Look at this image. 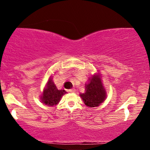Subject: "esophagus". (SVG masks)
<instances>
[{
	"label": "esophagus",
	"instance_id": "obj_1",
	"mask_svg": "<svg viewBox=\"0 0 150 150\" xmlns=\"http://www.w3.org/2000/svg\"><path fill=\"white\" fill-rule=\"evenodd\" d=\"M68 91H69V92H70V93H74L75 92V88H71V89H69V90H68Z\"/></svg>",
	"mask_w": 150,
	"mask_h": 150
}]
</instances>
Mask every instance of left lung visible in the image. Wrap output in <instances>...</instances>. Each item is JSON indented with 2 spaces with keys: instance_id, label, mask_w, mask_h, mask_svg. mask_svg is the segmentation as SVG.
Wrapping results in <instances>:
<instances>
[{
  "instance_id": "left-lung-1",
  "label": "left lung",
  "mask_w": 150,
  "mask_h": 150,
  "mask_svg": "<svg viewBox=\"0 0 150 150\" xmlns=\"http://www.w3.org/2000/svg\"><path fill=\"white\" fill-rule=\"evenodd\" d=\"M79 95L85 105L91 108L98 106L105 100L107 94L99 71L88 78V82L85 83V92Z\"/></svg>"
}]
</instances>
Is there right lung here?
Listing matches in <instances>:
<instances>
[{
    "mask_svg": "<svg viewBox=\"0 0 150 150\" xmlns=\"http://www.w3.org/2000/svg\"><path fill=\"white\" fill-rule=\"evenodd\" d=\"M67 93L65 90L57 89L55 83L53 81V77L51 75L40 96L41 102L47 106L57 105L62 96Z\"/></svg>",
    "mask_w": 150,
    "mask_h": 150,
    "instance_id": "add662e5",
    "label": "right lung"
}]
</instances>
